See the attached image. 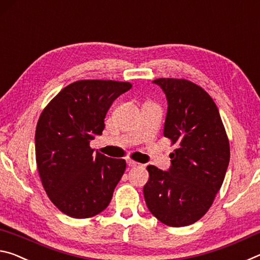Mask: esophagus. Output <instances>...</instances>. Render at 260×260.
I'll use <instances>...</instances> for the list:
<instances>
[{"mask_svg":"<svg viewBox=\"0 0 260 260\" xmlns=\"http://www.w3.org/2000/svg\"><path fill=\"white\" fill-rule=\"evenodd\" d=\"M126 164H127V166H129V167H137V166H139V164L138 162H136V161H134V160H126Z\"/></svg>","mask_w":260,"mask_h":260,"instance_id":"esophagus-1","label":"esophagus"}]
</instances>
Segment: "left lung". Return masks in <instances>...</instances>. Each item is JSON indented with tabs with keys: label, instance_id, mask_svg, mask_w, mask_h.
<instances>
[{
	"label": "left lung",
	"instance_id": "8db88e82",
	"mask_svg": "<svg viewBox=\"0 0 260 260\" xmlns=\"http://www.w3.org/2000/svg\"><path fill=\"white\" fill-rule=\"evenodd\" d=\"M167 98L164 136L177 144L165 172L147 166L144 197L151 213L170 227H184L206 213L226 175L231 150L218 107L186 79L153 80Z\"/></svg>",
	"mask_w": 260,
	"mask_h": 260
}]
</instances>
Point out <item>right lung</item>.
Returning <instances> with one entry per match:
<instances>
[{"label":"right lung","mask_w":260,"mask_h":260,"mask_svg":"<svg viewBox=\"0 0 260 260\" xmlns=\"http://www.w3.org/2000/svg\"><path fill=\"white\" fill-rule=\"evenodd\" d=\"M131 86L115 80H78L42 110L36 130L38 172L50 201L71 218H91L112 201L125 160L94 153L90 142L104 131L113 101Z\"/></svg>","instance_id":"right-lung-1"}]
</instances>
